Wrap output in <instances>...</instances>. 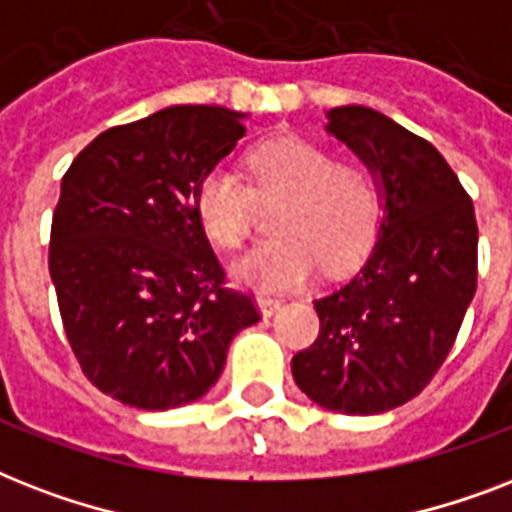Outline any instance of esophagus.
<instances>
[{"label": "esophagus", "mask_w": 512, "mask_h": 512, "mask_svg": "<svg viewBox=\"0 0 512 512\" xmlns=\"http://www.w3.org/2000/svg\"><path fill=\"white\" fill-rule=\"evenodd\" d=\"M281 300L279 297H271V295H257V308L263 316H273V313L279 311Z\"/></svg>", "instance_id": "obj_1"}]
</instances>
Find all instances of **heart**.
Segmentation results:
<instances>
[{"label": "heart", "mask_w": 512, "mask_h": 512, "mask_svg": "<svg viewBox=\"0 0 512 512\" xmlns=\"http://www.w3.org/2000/svg\"><path fill=\"white\" fill-rule=\"evenodd\" d=\"M252 188L228 170H212L196 188V215L209 239L239 249L252 233L257 204L275 207L273 239L233 265L247 287L276 292L300 287L316 265L345 271L372 247L380 217V191L372 172L332 159L311 140L281 135L247 156Z\"/></svg>", "instance_id": "heart-1"}]
</instances>
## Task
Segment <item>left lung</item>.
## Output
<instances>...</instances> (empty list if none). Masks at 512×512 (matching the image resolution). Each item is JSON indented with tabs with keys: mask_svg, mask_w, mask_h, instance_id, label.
<instances>
[{
	"mask_svg": "<svg viewBox=\"0 0 512 512\" xmlns=\"http://www.w3.org/2000/svg\"><path fill=\"white\" fill-rule=\"evenodd\" d=\"M327 130L385 191L377 244L340 289L313 300L319 337L292 358L305 396L340 414H380L420 396L476 295V209L428 140L380 111L342 106Z\"/></svg>",
	"mask_w": 512,
	"mask_h": 512,
	"instance_id": "obj_1",
	"label": "left lung"
}]
</instances>
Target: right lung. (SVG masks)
I'll return each mask as SVG.
<instances>
[{
  "label": "right lung",
  "mask_w": 512,
  "mask_h": 512,
  "mask_svg": "<svg viewBox=\"0 0 512 512\" xmlns=\"http://www.w3.org/2000/svg\"><path fill=\"white\" fill-rule=\"evenodd\" d=\"M244 132L228 108L172 106L100 132L63 175L50 231L63 332L84 377L122 404L201 398L236 332L260 321L196 215L201 177Z\"/></svg>",
  "instance_id": "add662e5"
}]
</instances>
